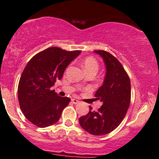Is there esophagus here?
Listing matches in <instances>:
<instances>
[{"mask_svg":"<svg viewBox=\"0 0 159 159\" xmlns=\"http://www.w3.org/2000/svg\"><path fill=\"white\" fill-rule=\"evenodd\" d=\"M71 101H72L73 103H74V104H78V103H80V101H79V100H76V99H72Z\"/></svg>","mask_w":159,"mask_h":159,"instance_id":"esophagus-1","label":"esophagus"}]
</instances>
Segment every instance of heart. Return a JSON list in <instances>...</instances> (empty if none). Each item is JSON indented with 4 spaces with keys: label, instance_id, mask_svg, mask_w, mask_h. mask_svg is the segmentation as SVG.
Returning a JSON list of instances; mask_svg holds the SVG:
<instances>
[{
    "label": "heart",
    "instance_id": "b5f03b06",
    "mask_svg": "<svg viewBox=\"0 0 159 159\" xmlns=\"http://www.w3.org/2000/svg\"><path fill=\"white\" fill-rule=\"evenodd\" d=\"M83 67L85 70H98V63L96 59L94 57H87L83 61Z\"/></svg>",
    "mask_w": 159,
    "mask_h": 159
}]
</instances>
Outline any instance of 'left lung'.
I'll return each mask as SVG.
<instances>
[{"mask_svg":"<svg viewBox=\"0 0 159 159\" xmlns=\"http://www.w3.org/2000/svg\"><path fill=\"white\" fill-rule=\"evenodd\" d=\"M102 57L106 67V74L102 85L94 96L102 102L98 111H89L80 117V126L94 135L109 133L120 125L129 109L131 98L129 78L122 65L111 54L104 50H94Z\"/></svg>","mask_w":159,"mask_h":159,"instance_id":"obj_1","label":"left lung"}]
</instances>
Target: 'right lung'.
Returning <instances> with one entry per match:
<instances>
[{"mask_svg": "<svg viewBox=\"0 0 159 159\" xmlns=\"http://www.w3.org/2000/svg\"><path fill=\"white\" fill-rule=\"evenodd\" d=\"M80 53L53 47L37 53L26 65L18 83V101L24 116L35 126L44 128L59 120L70 100L58 96L50 88Z\"/></svg>", "mask_w": 159, "mask_h": 159, "instance_id": "obj_1", "label": "right lung"}]
</instances>
